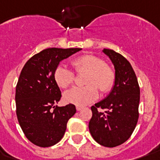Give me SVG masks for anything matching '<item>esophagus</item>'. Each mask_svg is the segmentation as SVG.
Listing matches in <instances>:
<instances>
[{
    "label": "esophagus",
    "instance_id": "34e87169",
    "mask_svg": "<svg viewBox=\"0 0 160 160\" xmlns=\"http://www.w3.org/2000/svg\"><path fill=\"white\" fill-rule=\"evenodd\" d=\"M82 108L80 107V106H77V107H76L77 111H80V110H82Z\"/></svg>",
    "mask_w": 160,
    "mask_h": 160
}]
</instances>
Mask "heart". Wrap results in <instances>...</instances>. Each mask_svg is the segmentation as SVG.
Returning <instances> with one entry per match:
<instances>
[{
	"label": "heart",
	"mask_w": 160,
	"mask_h": 160,
	"mask_svg": "<svg viewBox=\"0 0 160 160\" xmlns=\"http://www.w3.org/2000/svg\"><path fill=\"white\" fill-rule=\"evenodd\" d=\"M72 65L77 72H86L84 87H74L64 92V100L77 106H85L97 99L98 88L102 92H107L113 86L115 73L103 61L93 55H82L72 61ZM54 80L58 87L66 88L73 82V73L66 67L59 65L56 68Z\"/></svg>",
	"instance_id": "heart-1"
}]
</instances>
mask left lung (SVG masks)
I'll return each mask as SVG.
<instances>
[{"label":"left lung","instance_id":"1","mask_svg":"<svg viewBox=\"0 0 160 160\" xmlns=\"http://www.w3.org/2000/svg\"><path fill=\"white\" fill-rule=\"evenodd\" d=\"M114 67L115 82L107 97L91 108L92 116L88 128L97 143L112 148L127 141L138 119L140 89L129 62L113 50L102 51ZM98 107L105 109L99 112Z\"/></svg>","mask_w":160,"mask_h":160}]
</instances>
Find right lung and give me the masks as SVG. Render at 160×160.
Segmentation results:
<instances>
[{
  "label": "right lung",
  "mask_w": 160,
  "mask_h": 160,
  "mask_svg": "<svg viewBox=\"0 0 160 160\" xmlns=\"http://www.w3.org/2000/svg\"><path fill=\"white\" fill-rule=\"evenodd\" d=\"M81 48H48L27 61L16 88L17 116L28 140L39 147H50L62 138L67 123L76 112L73 104L58 107L59 87L53 73L61 61Z\"/></svg>",
  "instance_id": "obj_1"
}]
</instances>
